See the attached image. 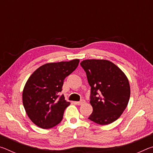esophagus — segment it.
Returning a JSON list of instances; mask_svg holds the SVG:
<instances>
[{
	"label": "esophagus",
	"instance_id": "1",
	"mask_svg": "<svg viewBox=\"0 0 153 153\" xmlns=\"http://www.w3.org/2000/svg\"><path fill=\"white\" fill-rule=\"evenodd\" d=\"M85 100H84V99H82L81 100H80V101H78V102H74V104H76V105H83L84 104V103H85Z\"/></svg>",
	"mask_w": 153,
	"mask_h": 153
}]
</instances>
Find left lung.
<instances>
[{
    "label": "left lung",
    "instance_id": "obj_1",
    "mask_svg": "<svg viewBox=\"0 0 153 153\" xmlns=\"http://www.w3.org/2000/svg\"><path fill=\"white\" fill-rule=\"evenodd\" d=\"M91 87L90 102L93 108L88 119L100 125L117 120L126 109L130 87L125 74L107 60L87 59L80 63Z\"/></svg>",
    "mask_w": 153,
    "mask_h": 153
}]
</instances>
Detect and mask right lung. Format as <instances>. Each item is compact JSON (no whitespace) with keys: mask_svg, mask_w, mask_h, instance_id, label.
I'll return each mask as SVG.
<instances>
[{"mask_svg":"<svg viewBox=\"0 0 153 153\" xmlns=\"http://www.w3.org/2000/svg\"><path fill=\"white\" fill-rule=\"evenodd\" d=\"M79 59L43 65L27 79L23 90V105L28 117L43 129L53 128L63 120L70 102L62 91L65 78L77 68Z\"/></svg>","mask_w":153,"mask_h":153,"instance_id":"right-lung-1","label":"right lung"}]
</instances>
